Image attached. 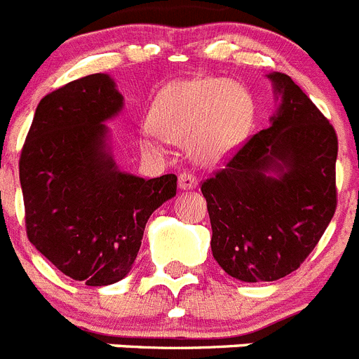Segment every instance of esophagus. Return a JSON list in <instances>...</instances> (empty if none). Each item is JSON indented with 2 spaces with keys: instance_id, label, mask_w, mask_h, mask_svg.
Here are the masks:
<instances>
[{
  "instance_id": "esophagus-1",
  "label": "esophagus",
  "mask_w": 359,
  "mask_h": 359,
  "mask_svg": "<svg viewBox=\"0 0 359 359\" xmlns=\"http://www.w3.org/2000/svg\"><path fill=\"white\" fill-rule=\"evenodd\" d=\"M198 187V176L189 170L180 174V189L182 190H190V189H196Z\"/></svg>"
}]
</instances>
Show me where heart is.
I'll use <instances>...</instances> for the list:
<instances>
[{
  "label": "heart",
  "mask_w": 359,
  "mask_h": 359,
  "mask_svg": "<svg viewBox=\"0 0 359 359\" xmlns=\"http://www.w3.org/2000/svg\"><path fill=\"white\" fill-rule=\"evenodd\" d=\"M253 104L246 91L224 79H196L169 86L152 106L154 129L142 131V145L160 149L165 140L189 141L203 161L230 154L252 126Z\"/></svg>",
  "instance_id": "1"
}]
</instances>
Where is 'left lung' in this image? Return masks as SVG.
I'll return each instance as SVG.
<instances>
[{"label":"left lung","mask_w":359,"mask_h":359,"mask_svg":"<svg viewBox=\"0 0 359 359\" xmlns=\"http://www.w3.org/2000/svg\"><path fill=\"white\" fill-rule=\"evenodd\" d=\"M269 79L282 93L271 128L233 149L201 183L214 259L244 282L278 280L300 268L338 205L332 123L290 75ZM268 170L281 176L268 177Z\"/></svg>","instance_id":"8db88e82"}]
</instances>
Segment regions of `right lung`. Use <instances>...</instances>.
<instances>
[{"mask_svg":"<svg viewBox=\"0 0 359 359\" xmlns=\"http://www.w3.org/2000/svg\"><path fill=\"white\" fill-rule=\"evenodd\" d=\"M120 109L122 95L104 73L68 82L41 98L19 156L28 241L88 286L129 273L147 219L176 196V174L116 170L102 122Z\"/></svg>","mask_w":359,"mask_h":359,"instance_id":"right-lung-1","label":"right lung"}]
</instances>
